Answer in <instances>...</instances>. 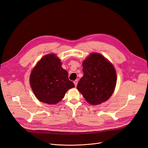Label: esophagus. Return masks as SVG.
Returning a JSON list of instances; mask_svg holds the SVG:
<instances>
[{
    "mask_svg": "<svg viewBox=\"0 0 148 148\" xmlns=\"http://www.w3.org/2000/svg\"><path fill=\"white\" fill-rule=\"evenodd\" d=\"M74 84H75V86H77V83H78V80H75V81L74 82Z\"/></svg>",
    "mask_w": 148,
    "mask_h": 148,
    "instance_id": "obj_1",
    "label": "esophagus"
}]
</instances>
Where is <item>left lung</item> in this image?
I'll return each instance as SVG.
<instances>
[{
  "label": "left lung",
  "mask_w": 148,
  "mask_h": 148,
  "mask_svg": "<svg viewBox=\"0 0 148 148\" xmlns=\"http://www.w3.org/2000/svg\"><path fill=\"white\" fill-rule=\"evenodd\" d=\"M83 76L77 88L86 101L98 105L109 98L116 87V70L103 55L93 53L83 62Z\"/></svg>",
  "instance_id": "8db88e82"
}]
</instances>
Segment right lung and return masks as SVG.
Segmentation results:
<instances>
[{
  "instance_id": "obj_1",
  "label": "right lung",
  "mask_w": 148,
  "mask_h": 148,
  "mask_svg": "<svg viewBox=\"0 0 148 148\" xmlns=\"http://www.w3.org/2000/svg\"><path fill=\"white\" fill-rule=\"evenodd\" d=\"M55 54H49L39 61L30 75V84L40 101L55 104L64 98L67 90L74 88L68 72L61 66Z\"/></svg>"
}]
</instances>
